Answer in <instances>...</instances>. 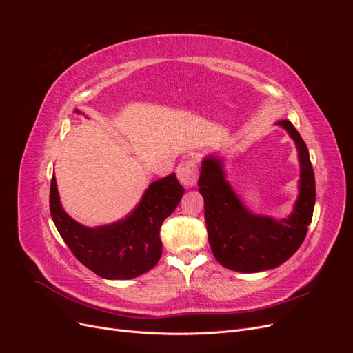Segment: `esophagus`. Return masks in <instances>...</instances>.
<instances>
[{
  "label": "esophagus",
  "instance_id": "obj_1",
  "mask_svg": "<svg viewBox=\"0 0 353 353\" xmlns=\"http://www.w3.org/2000/svg\"><path fill=\"white\" fill-rule=\"evenodd\" d=\"M176 176L178 181L184 187H193L197 183V176H199V168L197 162L194 159H188L181 162L176 166Z\"/></svg>",
  "mask_w": 353,
  "mask_h": 353
}]
</instances>
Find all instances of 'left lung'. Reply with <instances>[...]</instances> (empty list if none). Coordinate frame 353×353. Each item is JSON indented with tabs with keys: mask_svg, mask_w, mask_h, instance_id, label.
I'll use <instances>...</instances> for the list:
<instances>
[{
	"mask_svg": "<svg viewBox=\"0 0 353 353\" xmlns=\"http://www.w3.org/2000/svg\"><path fill=\"white\" fill-rule=\"evenodd\" d=\"M276 125L293 138L301 163L299 196L288 218L274 219L245 208L225 179L222 160L209 156L201 162L200 194L205 199L209 243L216 261L237 272H259L280 266L303 243L315 206V176L309 152L290 121Z\"/></svg>",
	"mask_w": 353,
	"mask_h": 353,
	"instance_id": "1",
	"label": "left lung"
}]
</instances>
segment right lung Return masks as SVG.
<instances>
[{
    "mask_svg": "<svg viewBox=\"0 0 353 353\" xmlns=\"http://www.w3.org/2000/svg\"><path fill=\"white\" fill-rule=\"evenodd\" d=\"M183 194L184 187L175 174H170L148 185L130 215L109 225L90 228L72 219L61 208L52 176L50 212L61 239L82 265L105 280H131L159 262L162 256L160 227Z\"/></svg>",
    "mask_w": 353,
    "mask_h": 353,
    "instance_id": "right-lung-1",
    "label": "right lung"
}]
</instances>
